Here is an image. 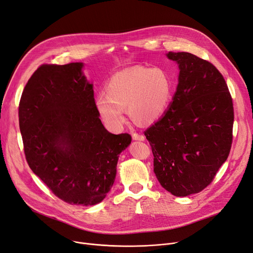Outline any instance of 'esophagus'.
I'll list each match as a JSON object with an SVG mask.
<instances>
[{
	"instance_id": "34e87169",
	"label": "esophagus",
	"mask_w": 253,
	"mask_h": 253,
	"mask_svg": "<svg viewBox=\"0 0 253 253\" xmlns=\"http://www.w3.org/2000/svg\"><path fill=\"white\" fill-rule=\"evenodd\" d=\"M133 139L137 140V141H144V140H145V137H144L143 135L135 133V134H133Z\"/></svg>"
}]
</instances>
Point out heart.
I'll return each instance as SVG.
<instances>
[{
	"mask_svg": "<svg viewBox=\"0 0 253 253\" xmlns=\"http://www.w3.org/2000/svg\"><path fill=\"white\" fill-rule=\"evenodd\" d=\"M172 80L162 68L136 66L115 73L105 86V95L94 106L108 128L118 130L126 117L138 125H150L166 111L172 95Z\"/></svg>",
	"mask_w": 253,
	"mask_h": 253,
	"instance_id": "b5f03b06",
	"label": "heart"
}]
</instances>
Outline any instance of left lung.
Masks as SVG:
<instances>
[{
  "label": "left lung",
  "mask_w": 253,
  "mask_h": 253,
  "mask_svg": "<svg viewBox=\"0 0 253 253\" xmlns=\"http://www.w3.org/2000/svg\"><path fill=\"white\" fill-rule=\"evenodd\" d=\"M167 56L179 67L176 92L169 109L144 134L161 185L186 197L207 187L230 154L234 107L223 76L211 63L188 52Z\"/></svg>",
  "instance_id": "left-lung-1"
}]
</instances>
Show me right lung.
<instances>
[{
	"instance_id": "right-lung-1",
	"label": "right lung",
	"mask_w": 253,
	"mask_h": 253,
	"mask_svg": "<svg viewBox=\"0 0 253 253\" xmlns=\"http://www.w3.org/2000/svg\"><path fill=\"white\" fill-rule=\"evenodd\" d=\"M82 63L42 65L19 102V128L32 171L71 205L92 206L110 191L128 134L108 131Z\"/></svg>"
}]
</instances>
